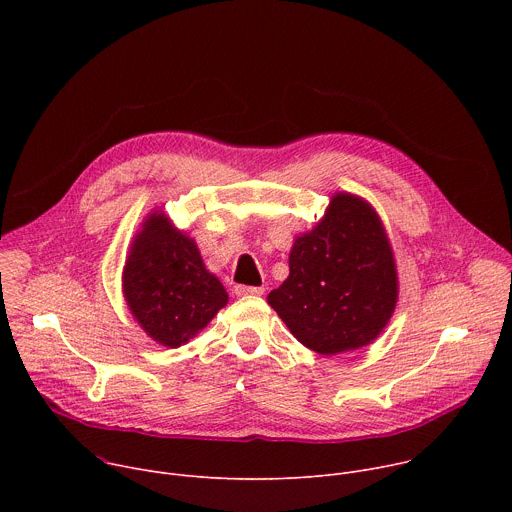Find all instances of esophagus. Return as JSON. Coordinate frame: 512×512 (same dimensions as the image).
Here are the masks:
<instances>
[{"label": "esophagus", "instance_id": "34e87169", "mask_svg": "<svg viewBox=\"0 0 512 512\" xmlns=\"http://www.w3.org/2000/svg\"><path fill=\"white\" fill-rule=\"evenodd\" d=\"M263 287H251V285H237L235 287V294L239 298H245V296H263Z\"/></svg>", "mask_w": 512, "mask_h": 512}]
</instances>
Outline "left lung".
I'll list each match as a JSON object with an SVG mask.
<instances>
[{
  "mask_svg": "<svg viewBox=\"0 0 512 512\" xmlns=\"http://www.w3.org/2000/svg\"><path fill=\"white\" fill-rule=\"evenodd\" d=\"M399 300L395 253L375 206L332 194L324 216L294 239L289 275L269 306L304 346L334 356L369 346Z\"/></svg>",
  "mask_w": 512,
  "mask_h": 512,
  "instance_id": "left-lung-1",
  "label": "left lung"
}]
</instances>
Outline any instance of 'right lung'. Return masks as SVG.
Segmentation results:
<instances>
[{
	"label": "right lung",
	"instance_id": "right-lung-1",
	"mask_svg": "<svg viewBox=\"0 0 512 512\" xmlns=\"http://www.w3.org/2000/svg\"><path fill=\"white\" fill-rule=\"evenodd\" d=\"M121 291L139 328L166 348L186 344L229 304L196 241L160 208L143 218L129 245Z\"/></svg>",
	"mask_w": 512,
	"mask_h": 512
}]
</instances>
